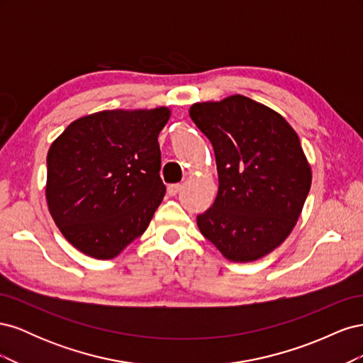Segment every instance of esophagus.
Masks as SVG:
<instances>
[{
  "instance_id": "obj_1",
  "label": "esophagus",
  "mask_w": 363,
  "mask_h": 363,
  "mask_svg": "<svg viewBox=\"0 0 363 363\" xmlns=\"http://www.w3.org/2000/svg\"><path fill=\"white\" fill-rule=\"evenodd\" d=\"M180 189H182V184H180V183H174V184H169V186H168V195H169V196L177 195Z\"/></svg>"
}]
</instances>
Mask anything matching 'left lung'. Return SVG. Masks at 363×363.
<instances>
[{"mask_svg": "<svg viewBox=\"0 0 363 363\" xmlns=\"http://www.w3.org/2000/svg\"><path fill=\"white\" fill-rule=\"evenodd\" d=\"M189 116L211 140L219 180L215 203L196 216L200 232L232 262L267 256L289 236L311 191L298 135L244 95L195 103Z\"/></svg>", "mask_w": 363, "mask_h": 363, "instance_id": "1", "label": "left lung"}]
</instances>
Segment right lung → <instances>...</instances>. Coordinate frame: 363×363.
<instances>
[{
  "instance_id": "obj_1",
  "label": "right lung",
  "mask_w": 363,
  "mask_h": 363,
  "mask_svg": "<svg viewBox=\"0 0 363 363\" xmlns=\"http://www.w3.org/2000/svg\"><path fill=\"white\" fill-rule=\"evenodd\" d=\"M171 111H103L75 119L47 156V203L69 244L113 259L145 232L167 188L159 133Z\"/></svg>"
}]
</instances>
